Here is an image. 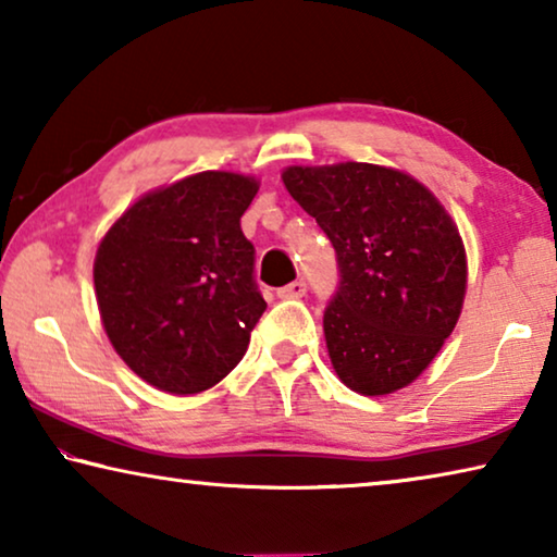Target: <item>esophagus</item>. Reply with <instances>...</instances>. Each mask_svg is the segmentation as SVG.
<instances>
[{
	"instance_id": "esophagus-1",
	"label": "esophagus",
	"mask_w": 557,
	"mask_h": 557,
	"mask_svg": "<svg viewBox=\"0 0 557 557\" xmlns=\"http://www.w3.org/2000/svg\"><path fill=\"white\" fill-rule=\"evenodd\" d=\"M305 293H307L305 280H295V282H289V285L277 289V295L282 297V300H295V297H305Z\"/></svg>"
}]
</instances>
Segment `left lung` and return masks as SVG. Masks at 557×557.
<instances>
[{
	"instance_id": "8db88e82",
	"label": "left lung",
	"mask_w": 557,
	"mask_h": 557,
	"mask_svg": "<svg viewBox=\"0 0 557 557\" xmlns=\"http://www.w3.org/2000/svg\"><path fill=\"white\" fill-rule=\"evenodd\" d=\"M282 182L335 247L332 368L360 395L410 385L460 318L468 268L450 214L410 174L368 162L289 168Z\"/></svg>"
}]
</instances>
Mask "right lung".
I'll use <instances>...</instances> for the list:
<instances>
[{
	"label": "right lung",
	"instance_id": "right-lung-1",
	"mask_svg": "<svg viewBox=\"0 0 557 557\" xmlns=\"http://www.w3.org/2000/svg\"><path fill=\"white\" fill-rule=\"evenodd\" d=\"M257 182L199 172L145 195L107 232L97 305L120 358L149 385L193 395L243 360L264 297L243 218Z\"/></svg>",
	"mask_w": 557,
	"mask_h": 557
}]
</instances>
